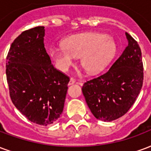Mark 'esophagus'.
<instances>
[{
  "instance_id": "obj_1",
  "label": "esophagus",
  "mask_w": 151,
  "mask_h": 151,
  "mask_svg": "<svg viewBox=\"0 0 151 151\" xmlns=\"http://www.w3.org/2000/svg\"><path fill=\"white\" fill-rule=\"evenodd\" d=\"M75 81L76 80L74 78H71L70 79V81H69V85H73V84H74L75 83Z\"/></svg>"
}]
</instances>
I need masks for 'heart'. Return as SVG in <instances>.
I'll use <instances>...</instances> for the list:
<instances>
[{"label": "heart", "instance_id": "b5f03b06", "mask_svg": "<svg viewBox=\"0 0 151 151\" xmlns=\"http://www.w3.org/2000/svg\"><path fill=\"white\" fill-rule=\"evenodd\" d=\"M64 45L51 46L49 53L57 68L66 72L72 66L76 58L84 70L90 74L103 70L117 52L115 41L110 36L101 33L89 32L69 37Z\"/></svg>", "mask_w": 151, "mask_h": 151}]
</instances>
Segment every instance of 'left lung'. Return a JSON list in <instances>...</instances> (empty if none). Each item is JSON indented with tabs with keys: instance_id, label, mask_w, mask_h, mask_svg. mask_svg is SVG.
I'll list each match as a JSON object with an SVG mask.
<instances>
[{
	"instance_id": "1",
	"label": "left lung",
	"mask_w": 151,
	"mask_h": 151,
	"mask_svg": "<svg viewBox=\"0 0 151 151\" xmlns=\"http://www.w3.org/2000/svg\"><path fill=\"white\" fill-rule=\"evenodd\" d=\"M126 36L128 45L110 70L81 88L91 113L101 121L111 122L127 114L142 87L141 49L129 33Z\"/></svg>"
}]
</instances>
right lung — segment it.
Segmentation results:
<instances>
[{
  "label": "right lung",
  "instance_id": "obj_1",
  "mask_svg": "<svg viewBox=\"0 0 151 151\" xmlns=\"http://www.w3.org/2000/svg\"><path fill=\"white\" fill-rule=\"evenodd\" d=\"M44 36V26H37L13 41L6 58V78L17 109L33 123L48 126L63 111L70 78L51 64Z\"/></svg>",
  "mask_w": 151,
  "mask_h": 151
}]
</instances>
